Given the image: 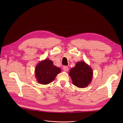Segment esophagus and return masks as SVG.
I'll use <instances>...</instances> for the list:
<instances>
[{"label":"esophagus","mask_w":123,"mask_h":123,"mask_svg":"<svg viewBox=\"0 0 123 123\" xmlns=\"http://www.w3.org/2000/svg\"><path fill=\"white\" fill-rule=\"evenodd\" d=\"M63 68V70L65 72H67V71H68V68L67 66H64Z\"/></svg>","instance_id":"esophagus-1"}]
</instances>
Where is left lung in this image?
<instances>
[{"label": "left lung", "instance_id": "obj_1", "mask_svg": "<svg viewBox=\"0 0 123 123\" xmlns=\"http://www.w3.org/2000/svg\"><path fill=\"white\" fill-rule=\"evenodd\" d=\"M68 74L74 85L84 88L91 83L93 74L91 67L81 61L76 63L75 67L70 70Z\"/></svg>", "mask_w": 123, "mask_h": 123}]
</instances>
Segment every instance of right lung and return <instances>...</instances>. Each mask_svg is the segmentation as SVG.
Wrapping results in <instances>:
<instances>
[{
  "instance_id": "obj_1",
  "label": "right lung",
  "mask_w": 123,
  "mask_h": 123,
  "mask_svg": "<svg viewBox=\"0 0 123 123\" xmlns=\"http://www.w3.org/2000/svg\"><path fill=\"white\" fill-rule=\"evenodd\" d=\"M61 69L54 65L51 60L45 59L40 62L35 68L37 81L43 85H47L53 81Z\"/></svg>"
}]
</instances>
